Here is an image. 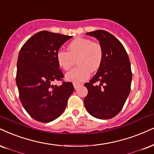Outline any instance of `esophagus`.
Returning a JSON list of instances; mask_svg holds the SVG:
<instances>
[{"label": "esophagus", "instance_id": "esophagus-1", "mask_svg": "<svg viewBox=\"0 0 154 154\" xmlns=\"http://www.w3.org/2000/svg\"><path fill=\"white\" fill-rule=\"evenodd\" d=\"M80 86H81V84H79V83H73V86H74V88H75V89L78 88Z\"/></svg>", "mask_w": 154, "mask_h": 154}]
</instances>
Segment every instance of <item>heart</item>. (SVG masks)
Instances as JSON below:
<instances>
[{
  "label": "heart",
  "instance_id": "heart-1",
  "mask_svg": "<svg viewBox=\"0 0 154 154\" xmlns=\"http://www.w3.org/2000/svg\"><path fill=\"white\" fill-rule=\"evenodd\" d=\"M103 51L98 42L91 39L77 38L68 45V51L59 50L56 54V60L62 69L68 71L77 61L78 66L66 75L68 81L79 83L86 81L90 73L99 68L103 60Z\"/></svg>",
  "mask_w": 154,
  "mask_h": 154
}]
</instances>
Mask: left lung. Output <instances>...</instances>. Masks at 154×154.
Segmentation results:
<instances>
[{"label":"left lung","mask_w":154,"mask_h":154,"mask_svg":"<svg viewBox=\"0 0 154 154\" xmlns=\"http://www.w3.org/2000/svg\"><path fill=\"white\" fill-rule=\"evenodd\" d=\"M96 38L103 51V60L96 75L86 83L84 98L87 111L99 119H110L121 111L129 95L132 72L128 54L120 41L109 32L86 33ZM98 82V86L94 83Z\"/></svg>","instance_id":"1"}]
</instances>
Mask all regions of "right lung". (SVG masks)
Listing matches in <instances>:
<instances>
[{"mask_svg":"<svg viewBox=\"0 0 154 154\" xmlns=\"http://www.w3.org/2000/svg\"><path fill=\"white\" fill-rule=\"evenodd\" d=\"M71 38L40 31L19 52L16 73L19 98L28 114L40 122H51L59 117L74 91L71 82H63L59 86L53 84L64 77L57 63V52Z\"/></svg>","mask_w":154,"mask_h":154,"instance_id":"add662e5","label":"right lung"}]
</instances>
